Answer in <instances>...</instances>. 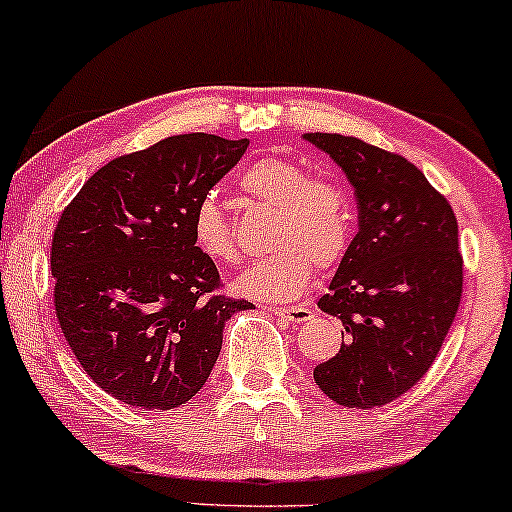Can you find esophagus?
Wrapping results in <instances>:
<instances>
[{"instance_id":"esophagus-1","label":"esophagus","mask_w":512,"mask_h":512,"mask_svg":"<svg viewBox=\"0 0 512 512\" xmlns=\"http://www.w3.org/2000/svg\"><path fill=\"white\" fill-rule=\"evenodd\" d=\"M270 312L275 314L279 319H286V321H293V324H303V321L312 319V310L310 307H270Z\"/></svg>"}]
</instances>
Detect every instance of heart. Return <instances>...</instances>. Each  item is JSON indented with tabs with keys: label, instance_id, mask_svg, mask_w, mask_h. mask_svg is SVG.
<instances>
[{
	"label": "heart",
	"instance_id": "heart-1",
	"mask_svg": "<svg viewBox=\"0 0 512 512\" xmlns=\"http://www.w3.org/2000/svg\"><path fill=\"white\" fill-rule=\"evenodd\" d=\"M242 193L256 205L275 209L270 223L272 254L237 279V291L258 300H291L307 289L319 268H331L352 240L354 209L345 186L333 179L307 177L286 158L256 160L240 179ZM193 242L209 261L235 265L240 247L233 223L219 200L207 195L193 212Z\"/></svg>",
	"mask_w": 512,
	"mask_h": 512
}]
</instances>
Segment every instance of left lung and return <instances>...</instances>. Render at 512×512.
I'll return each mask as SVG.
<instances>
[{
  "instance_id": "left-lung-1",
  "label": "left lung",
  "mask_w": 512,
  "mask_h": 512,
  "mask_svg": "<svg viewBox=\"0 0 512 512\" xmlns=\"http://www.w3.org/2000/svg\"><path fill=\"white\" fill-rule=\"evenodd\" d=\"M354 186L359 233L319 307L345 326L314 382L345 408H380L422 380L464 289L452 205L410 160L363 139L307 132Z\"/></svg>"
}]
</instances>
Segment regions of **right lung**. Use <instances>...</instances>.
Returning a JSON list of instances; mask_svg holds the SVG:
<instances>
[{
	"instance_id": "obj_1",
	"label": "right lung",
	"mask_w": 512,
	"mask_h": 512,
	"mask_svg": "<svg viewBox=\"0 0 512 512\" xmlns=\"http://www.w3.org/2000/svg\"><path fill=\"white\" fill-rule=\"evenodd\" d=\"M247 146L205 132L160 139L100 167L60 214L55 317L90 380L132 408L191 401L223 324L251 307L219 293V270L193 242L195 207Z\"/></svg>"
}]
</instances>
